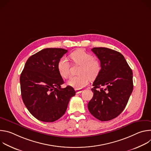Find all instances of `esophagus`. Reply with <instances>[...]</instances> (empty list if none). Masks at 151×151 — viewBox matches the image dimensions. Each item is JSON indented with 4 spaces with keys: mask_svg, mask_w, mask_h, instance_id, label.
Returning a JSON list of instances; mask_svg holds the SVG:
<instances>
[{
    "mask_svg": "<svg viewBox=\"0 0 151 151\" xmlns=\"http://www.w3.org/2000/svg\"><path fill=\"white\" fill-rule=\"evenodd\" d=\"M83 90H78V89H76V94H80L82 92Z\"/></svg>",
    "mask_w": 151,
    "mask_h": 151,
    "instance_id": "1",
    "label": "esophagus"
}]
</instances>
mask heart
Listing matches in <instances>:
<instances>
[{
    "label": "heart",
    "instance_id": "1",
    "mask_svg": "<svg viewBox=\"0 0 151 151\" xmlns=\"http://www.w3.org/2000/svg\"><path fill=\"white\" fill-rule=\"evenodd\" d=\"M70 58L76 64L81 65L79 69V75L72 77L68 84L76 89H81L87 85L90 80H94L99 75L101 66L100 63L90 53L82 50L75 51L70 54ZM70 64L66 57L61 58L57 64V69L61 76L68 79L70 76Z\"/></svg>",
    "mask_w": 151,
    "mask_h": 151
}]
</instances>
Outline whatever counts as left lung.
<instances>
[{"label": "left lung", "instance_id": "8db88e82", "mask_svg": "<svg viewBox=\"0 0 151 151\" xmlns=\"http://www.w3.org/2000/svg\"><path fill=\"white\" fill-rule=\"evenodd\" d=\"M91 51L101 70L93 82V97L88 104L91 114L101 121L117 117L124 111L133 90V72L119 52L103 47Z\"/></svg>", "mask_w": 151, "mask_h": 151}]
</instances>
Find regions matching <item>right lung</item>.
<instances>
[{"label": "right lung", "mask_w": 151, "mask_h": 151, "mask_svg": "<svg viewBox=\"0 0 151 151\" xmlns=\"http://www.w3.org/2000/svg\"><path fill=\"white\" fill-rule=\"evenodd\" d=\"M68 52L62 48H45L27 60L20 75L23 101L30 113L39 121L51 122L65 114L73 88H62L64 81L57 69L59 60Z\"/></svg>", "instance_id": "1"}]
</instances>
